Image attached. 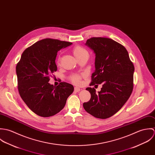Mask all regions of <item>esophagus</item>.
<instances>
[{
	"label": "esophagus",
	"instance_id": "obj_1",
	"mask_svg": "<svg viewBox=\"0 0 155 155\" xmlns=\"http://www.w3.org/2000/svg\"><path fill=\"white\" fill-rule=\"evenodd\" d=\"M80 90H81V89L79 88V87H74V91H75V92H79V91H80Z\"/></svg>",
	"mask_w": 155,
	"mask_h": 155
}]
</instances>
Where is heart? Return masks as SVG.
<instances>
[{"instance_id": "obj_1", "label": "heart", "mask_w": 155, "mask_h": 155, "mask_svg": "<svg viewBox=\"0 0 155 155\" xmlns=\"http://www.w3.org/2000/svg\"><path fill=\"white\" fill-rule=\"evenodd\" d=\"M73 54L74 55V56L76 57V59L79 58V57H81V56H82L84 54H88V52L87 51V50L85 49H84V48H82L81 46H76L74 47V48L73 49ZM81 76L78 75V74H73L71 76V81L74 83V84H79L80 83V80H81Z\"/></svg>"}]
</instances>
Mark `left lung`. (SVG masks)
<instances>
[{
  "instance_id": "left-lung-1",
  "label": "left lung",
  "mask_w": 155,
  "mask_h": 155,
  "mask_svg": "<svg viewBox=\"0 0 155 155\" xmlns=\"http://www.w3.org/2000/svg\"><path fill=\"white\" fill-rule=\"evenodd\" d=\"M85 45L95 55L90 85L102 84L103 87L98 93L94 88L86 89L91 97L83 106L95 117L109 118L122 107L132 93L134 67L126 48L111 39L92 38Z\"/></svg>"
}]
</instances>
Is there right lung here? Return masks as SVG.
I'll use <instances>...</instances> for the list:
<instances>
[{
	"label": "right lung",
	"mask_w": 155,
	"mask_h": 155,
	"mask_svg": "<svg viewBox=\"0 0 155 155\" xmlns=\"http://www.w3.org/2000/svg\"><path fill=\"white\" fill-rule=\"evenodd\" d=\"M72 44L57 39H45L27 48L16 67L20 95L28 107L42 117L54 116L61 110L74 87L66 82L51 85L49 75L57 70L55 59L61 49Z\"/></svg>",
	"instance_id": "1"
}]
</instances>
